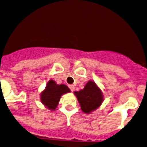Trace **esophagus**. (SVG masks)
<instances>
[{
  "instance_id": "34e87169",
  "label": "esophagus",
  "mask_w": 147,
  "mask_h": 147,
  "mask_svg": "<svg viewBox=\"0 0 147 147\" xmlns=\"http://www.w3.org/2000/svg\"><path fill=\"white\" fill-rule=\"evenodd\" d=\"M69 88H70V90H71V91H72V92H73V91L75 90V86H74V85H69Z\"/></svg>"
}]
</instances>
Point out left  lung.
Returning a JSON list of instances; mask_svg holds the SVG:
<instances>
[{
  "instance_id": "obj_1",
  "label": "left lung",
  "mask_w": 147,
  "mask_h": 147,
  "mask_svg": "<svg viewBox=\"0 0 147 147\" xmlns=\"http://www.w3.org/2000/svg\"><path fill=\"white\" fill-rule=\"evenodd\" d=\"M74 94L78 98L82 112L88 114L99 108L104 99L102 90L92 80L88 81L83 89L75 91Z\"/></svg>"
}]
</instances>
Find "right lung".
<instances>
[{
  "label": "right lung",
  "mask_w": 147,
  "mask_h": 147,
  "mask_svg": "<svg viewBox=\"0 0 147 147\" xmlns=\"http://www.w3.org/2000/svg\"><path fill=\"white\" fill-rule=\"evenodd\" d=\"M70 92V89L66 85H58L53 80H50L48 81L45 89L41 92V102L47 108L55 111L59 104L61 96Z\"/></svg>",
  "instance_id": "add662e5"
}]
</instances>
